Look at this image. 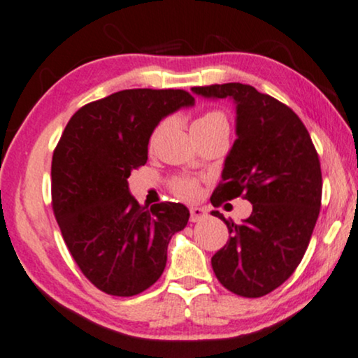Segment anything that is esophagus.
I'll list each match as a JSON object with an SVG mask.
<instances>
[{
	"instance_id": "1",
	"label": "esophagus",
	"mask_w": 358,
	"mask_h": 358,
	"mask_svg": "<svg viewBox=\"0 0 358 358\" xmlns=\"http://www.w3.org/2000/svg\"><path fill=\"white\" fill-rule=\"evenodd\" d=\"M206 217V210L200 208V206H192L190 208V222H200Z\"/></svg>"
}]
</instances>
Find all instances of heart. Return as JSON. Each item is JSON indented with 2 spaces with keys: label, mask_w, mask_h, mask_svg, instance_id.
Returning <instances> with one entry per match:
<instances>
[{
  "label": "heart",
  "mask_w": 358,
  "mask_h": 358,
  "mask_svg": "<svg viewBox=\"0 0 358 358\" xmlns=\"http://www.w3.org/2000/svg\"><path fill=\"white\" fill-rule=\"evenodd\" d=\"M220 124H227L228 127V120H227L225 113H222V111H218V110H208L195 120V123H193V127H192V131L208 130V128L220 127ZM163 128H165V122H162L157 128H155L152 133V138H150V141H152V143L155 141V138L160 135V131L163 130ZM171 190H173L175 195L183 198V200H195V198L198 196V193H200V185H198V182H195V180L183 178L182 176V178H175L173 182H171Z\"/></svg>",
  "instance_id": "b5f03b06"
}]
</instances>
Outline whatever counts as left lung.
Returning a JSON list of instances; mask_svg holds the SVG:
<instances>
[{
    "label": "left lung",
    "mask_w": 358,
    "mask_h": 358,
    "mask_svg": "<svg viewBox=\"0 0 358 358\" xmlns=\"http://www.w3.org/2000/svg\"><path fill=\"white\" fill-rule=\"evenodd\" d=\"M206 98L236 103V140L225 160L213 206L242 196L253 205L242 223L227 220V245L212 257L227 290L257 299L282 285L307 252L322 205V170L315 146L296 113L253 86H195Z\"/></svg>",
    "instance_id": "left-lung-1"
}]
</instances>
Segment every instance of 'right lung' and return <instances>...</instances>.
<instances>
[{
    "label": "right lung",
    "mask_w": 358,
    "mask_h": 358,
    "mask_svg": "<svg viewBox=\"0 0 358 358\" xmlns=\"http://www.w3.org/2000/svg\"><path fill=\"white\" fill-rule=\"evenodd\" d=\"M193 103L185 90L116 92L81 106L56 145L53 213L81 273L105 294L133 296L152 287L165 270L171 236L187 227V206H141L127 180L148 160L160 120Z\"/></svg>",
    "instance_id": "obj_1"
}]
</instances>
